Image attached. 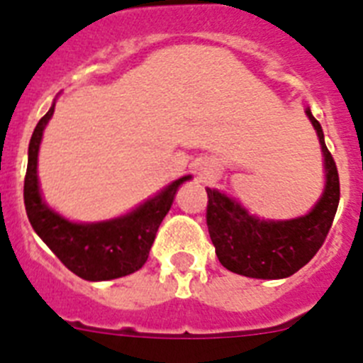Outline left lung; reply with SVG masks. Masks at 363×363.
I'll list each match as a JSON object with an SVG mask.
<instances>
[{"label": "left lung", "mask_w": 363, "mask_h": 363, "mask_svg": "<svg viewBox=\"0 0 363 363\" xmlns=\"http://www.w3.org/2000/svg\"><path fill=\"white\" fill-rule=\"evenodd\" d=\"M325 158V189L309 214L287 221L251 216L225 194L207 191V227L220 264L249 278H287L309 264L325 242L340 201V178L335 158L323 140L322 125L307 108Z\"/></svg>", "instance_id": "obj_1"}]
</instances>
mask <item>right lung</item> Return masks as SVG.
Segmentation results:
<instances>
[{"label":"right lung","mask_w":363,"mask_h":363,"mask_svg":"<svg viewBox=\"0 0 363 363\" xmlns=\"http://www.w3.org/2000/svg\"><path fill=\"white\" fill-rule=\"evenodd\" d=\"M54 105L38 121L28 143L23 200L28 221L69 271L89 281L114 280L142 269L174 194L191 176L176 179L127 216L99 223H72L43 203L38 185V150Z\"/></svg>","instance_id":"obj_1"}]
</instances>
